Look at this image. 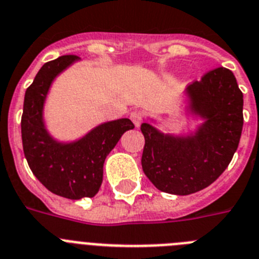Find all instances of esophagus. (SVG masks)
<instances>
[{"mask_svg": "<svg viewBox=\"0 0 259 259\" xmlns=\"http://www.w3.org/2000/svg\"><path fill=\"white\" fill-rule=\"evenodd\" d=\"M130 120L133 121V123L136 125L137 127L141 125V122H142L143 120V114L142 112H139V111H133L132 113H130Z\"/></svg>", "mask_w": 259, "mask_h": 259, "instance_id": "obj_1", "label": "esophagus"}]
</instances>
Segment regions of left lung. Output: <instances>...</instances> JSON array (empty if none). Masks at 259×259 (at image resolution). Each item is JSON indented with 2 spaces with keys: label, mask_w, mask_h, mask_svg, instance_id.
<instances>
[{
  "label": "left lung",
  "mask_w": 259,
  "mask_h": 259,
  "mask_svg": "<svg viewBox=\"0 0 259 259\" xmlns=\"http://www.w3.org/2000/svg\"><path fill=\"white\" fill-rule=\"evenodd\" d=\"M189 109L203 118L194 134L173 137L152 125H141L145 136L142 168L164 193L188 195L207 188L232 160L242 132L241 90L231 70L217 67L186 89Z\"/></svg>",
  "instance_id": "obj_1"
}]
</instances>
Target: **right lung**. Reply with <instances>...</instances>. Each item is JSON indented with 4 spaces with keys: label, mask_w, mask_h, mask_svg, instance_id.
Segmentation results:
<instances>
[{
    "label": "right lung",
    "mask_w": 259,
    "mask_h": 259,
    "mask_svg": "<svg viewBox=\"0 0 259 259\" xmlns=\"http://www.w3.org/2000/svg\"><path fill=\"white\" fill-rule=\"evenodd\" d=\"M78 57L61 56L41 66L26 91L22 114V143L31 170L49 192L69 199L92 198L103 183L105 157L121 136L134 127L129 118L102 123L79 141L57 142L44 126L42 108L52 82Z\"/></svg>",
    "instance_id": "add662e5"
}]
</instances>
